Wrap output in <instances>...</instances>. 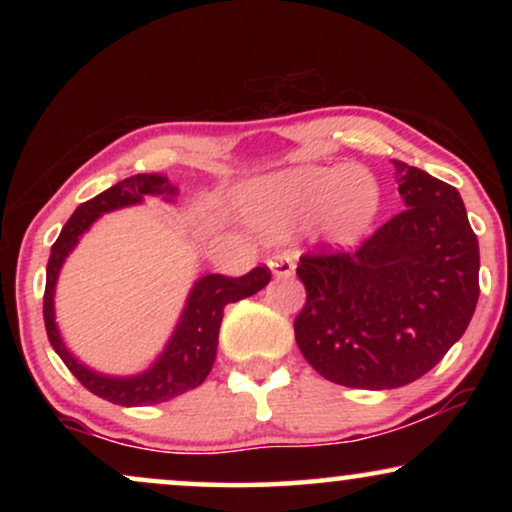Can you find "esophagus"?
<instances>
[{"instance_id":"1","label":"esophagus","mask_w":512,"mask_h":512,"mask_svg":"<svg viewBox=\"0 0 512 512\" xmlns=\"http://www.w3.org/2000/svg\"><path fill=\"white\" fill-rule=\"evenodd\" d=\"M268 270L272 277H291L296 272V261L291 254H277L268 261Z\"/></svg>"}]
</instances>
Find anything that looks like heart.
<instances>
[{"instance_id": "1", "label": "heart", "mask_w": 512, "mask_h": 512, "mask_svg": "<svg viewBox=\"0 0 512 512\" xmlns=\"http://www.w3.org/2000/svg\"><path fill=\"white\" fill-rule=\"evenodd\" d=\"M235 205L244 221L268 235L314 223L324 242L352 247L377 219L380 184L356 165H298L247 181Z\"/></svg>"}]
</instances>
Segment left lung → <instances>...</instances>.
I'll return each mask as SVG.
<instances>
[{"label": "left lung", "instance_id": "8db88e82", "mask_svg": "<svg viewBox=\"0 0 512 512\" xmlns=\"http://www.w3.org/2000/svg\"><path fill=\"white\" fill-rule=\"evenodd\" d=\"M405 209L347 254L303 256L293 331L321 377L396 389L436 366L478 305L480 249L459 191L394 160Z\"/></svg>", "mask_w": 512, "mask_h": 512}]
</instances>
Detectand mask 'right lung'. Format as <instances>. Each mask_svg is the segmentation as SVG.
Here are the masks:
<instances>
[{"instance_id": "1", "label": "right lung", "mask_w": 512, "mask_h": 512, "mask_svg": "<svg viewBox=\"0 0 512 512\" xmlns=\"http://www.w3.org/2000/svg\"><path fill=\"white\" fill-rule=\"evenodd\" d=\"M146 198L177 202L179 188L170 184L165 177H158V174H135V177L118 181L116 186L107 188V191L95 195L93 200L76 207V212L69 216L60 237L51 247V258H48L46 265L44 324L51 347L83 387L93 391L95 396L104 398V401L123 405V408L165 403L170 398H177L186 391L200 387L216 361L223 307L254 296L270 282L268 268H254L249 275L237 279L223 275H202L193 282L172 335L167 338L163 352L151 361L149 368L139 370L135 375H107L90 368L67 347L58 321H55L58 277L69 254L79 247L81 237L88 233L97 219H102L104 214L118 212V209L142 205Z\"/></svg>"}]
</instances>
